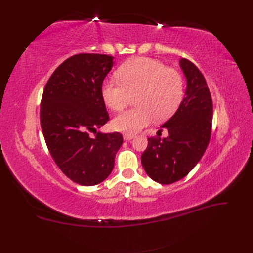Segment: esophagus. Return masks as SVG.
Returning <instances> with one entry per match:
<instances>
[{"label": "esophagus", "mask_w": 253, "mask_h": 253, "mask_svg": "<svg viewBox=\"0 0 253 253\" xmlns=\"http://www.w3.org/2000/svg\"><path fill=\"white\" fill-rule=\"evenodd\" d=\"M134 137H135V135L134 134H126V133H125L124 134V139L125 140H131V139H133L134 138Z\"/></svg>", "instance_id": "34e87169"}]
</instances>
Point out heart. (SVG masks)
Instances as JSON below:
<instances>
[{
    "label": "heart",
    "instance_id": "heart-1",
    "mask_svg": "<svg viewBox=\"0 0 253 253\" xmlns=\"http://www.w3.org/2000/svg\"><path fill=\"white\" fill-rule=\"evenodd\" d=\"M120 82L105 80L101 95L113 111H120L135 95L137 106L118 114L112 121L116 131L135 134L154 119H165L179 105L183 95L181 76L157 60L138 57L122 64L118 71Z\"/></svg>",
    "mask_w": 253,
    "mask_h": 253
}]
</instances>
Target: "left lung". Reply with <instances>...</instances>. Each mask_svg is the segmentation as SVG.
Wrapping results in <instances>:
<instances>
[{"label":"left lung","instance_id":"1","mask_svg":"<svg viewBox=\"0 0 253 253\" xmlns=\"http://www.w3.org/2000/svg\"><path fill=\"white\" fill-rule=\"evenodd\" d=\"M179 66L187 80L185 97L173 116L160 126L167 128V138H149L141 155L145 173L162 185L188 175L203 157L211 136L213 104L207 82L189 60L181 58Z\"/></svg>","mask_w":253,"mask_h":253}]
</instances>
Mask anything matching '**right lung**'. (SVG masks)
<instances>
[{
	"instance_id": "right-lung-1",
	"label": "right lung",
	"mask_w": 253,
	"mask_h": 253,
	"mask_svg": "<svg viewBox=\"0 0 253 253\" xmlns=\"http://www.w3.org/2000/svg\"><path fill=\"white\" fill-rule=\"evenodd\" d=\"M113 59L100 53L68 58L43 91L40 122L45 142L60 170L81 186H95L108 178L124 142L117 132H97L110 119L101 87Z\"/></svg>"
}]
</instances>
